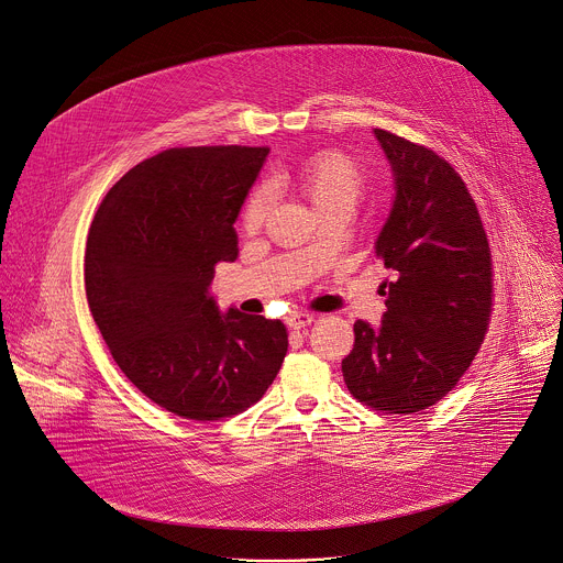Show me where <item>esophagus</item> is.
Wrapping results in <instances>:
<instances>
[{
    "label": "esophagus",
    "instance_id": "esophagus-1",
    "mask_svg": "<svg viewBox=\"0 0 563 563\" xmlns=\"http://www.w3.org/2000/svg\"><path fill=\"white\" fill-rule=\"evenodd\" d=\"M312 321H314V317L308 314V312H290V314L286 317V323L290 325V330H303V328H308Z\"/></svg>",
    "mask_w": 563,
    "mask_h": 563
}]
</instances>
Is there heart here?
<instances>
[{"label": "heart", "instance_id": "b5f03b06", "mask_svg": "<svg viewBox=\"0 0 563 563\" xmlns=\"http://www.w3.org/2000/svg\"><path fill=\"white\" fill-rule=\"evenodd\" d=\"M295 186L319 214L330 208H353L364 190V175L353 159L340 153H325L306 162L297 170ZM268 210L271 192L266 188L255 190L249 197L242 214L244 229L257 231L264 223Z\"/></svg>", "mask_w": 563, "mask_h": 563}]
</instances>
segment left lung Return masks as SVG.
<instances>
[{
	"instance_id": "8db88e82",
	"label": "left lung",
	"mask_w": 563,
	"mask_h": 563,
	"mask_svg": "<svg viewBox=\"0 0 563 563\" xmlns=\"http://www.w3.org/2000/svg\"><path fill=\"white\" fill-rule=\"evenodd\" d=\"M395 197L375 240L388 268L379 325L355 321L342 362L353 397L375 410L419 412L455 388L475 360L493 306L490 249L455 168L432 151L375 129Z\"/></svg>"
}]
</instances>
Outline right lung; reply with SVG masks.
<instances>
[{
	"label": "right lung",
	"instance_id": "1",
	"mask_svg": "<svg viewBox=\"0 0 563 563\" xmlns=\"http://www.w3.org/2000/svg\"><path fill=\"white\" fill-rule=\"evenodd\" d=\"M268 148L164 151L108 190L88 231L92 319L122 373L157 406L195 421L262 399L288 351L279 319L223 312L210 284L240 255L235 221Z\"/></svg>",
	"mask_w": 563,
	"mask_h": 563
}]
</instances>
